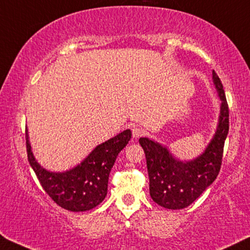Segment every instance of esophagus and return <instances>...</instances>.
Segmentation results:
<instances>
[{
    "label": "esophagus",
    "mask_w": 250,
    "mask_h": 250,
    "mask_svg": "<svg viewBox=\"0 0 250 250\" xmlns=\"http://www.w3.org/2000/svg\"><path fill=\"white\" fill-rule=\"evenodd\" d=\"M144 133H145V131L143 129H140V128H133L132 129V136H133V138H139V137H141V136H144Z\"/></svg>",
    "instance_id": "obj_1"
}]
</instances>
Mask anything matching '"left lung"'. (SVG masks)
<instances>
[{"label": "left lung", "mask_w": 250, "mask_h": 250, "mask_svg": "<svg viewBox=\"0 0 250 250\" xmlns=\"http://www.w3.org/2000/svg\"><path fill=\"white\" fill-rule=\"evenodd\" d=\"M212 81L220 99L218 125L210 143L202 154L188 161H181L168 147L141 137L147 161L149 193L158 206L180 210L194 202L213 183L220 172L223 146L229 131V109L220 78L212 70Z\"/></svg>", "instance_id": "obj_1"}]
</instances>
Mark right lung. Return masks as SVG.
I'll list each match as a JSON object with an SVG mask.
<instances>
[{"label": "right lung", "instance_id": "1", "mask_svg": "<svg viewBox=\"0 0 250 250\" xmlns=\"http://www.w3.org/2000/svg\"><path fill=\"white\" fill-rule=\"evenodd\" d=\"M131 139L126 129L96 146L80 164L65 172H50L37 162L29 140H27L28 161L47 194L59 207L68 211H88L105 199L109 175L118 155Z\"/></svg>", "mask_w": 250, "mask_h": 250}]
</instances>
